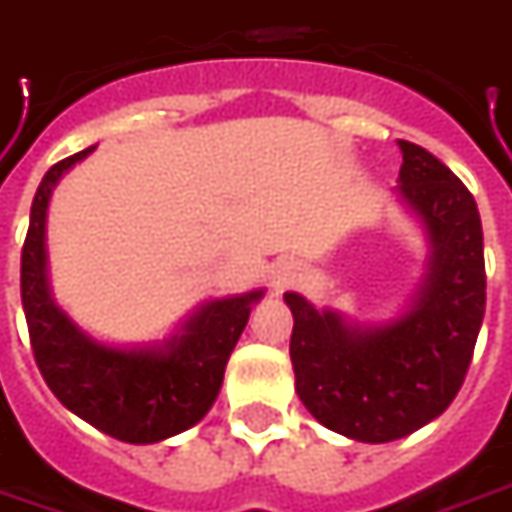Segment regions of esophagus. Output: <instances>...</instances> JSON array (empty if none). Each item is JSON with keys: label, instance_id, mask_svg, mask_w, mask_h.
<instances>
[{"label": "esophagus", "instance_id": "34e87169", "mask_svg": "<svg viewBox=\"0 0 512 512\" xmlns=\"http://www.w3.org/2000/svg\"><path fill=\"white\" fill-rule=\"evenodd\" d=\"M297 280H302V266L297 260H280V263L271 269V285H274L277 291L291 288Z\"/></svg>", "mask_w": 512, "mask_h": 512}]
</instances>
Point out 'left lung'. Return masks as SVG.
Masks as SVG:
<instances>
[{
    "label": "left lung",
    "mask_w": 512,
    "mask_h": 512,
    "mask_svg": "<svg viewBox=\"0 0 512 512\" xmlns=\"http://www.w3.org/2000/svg\"><path fill=\"white\" fill-rule=\"evenodd\" d=\"M398 198L429 243L423 280L401 314L356 322L288 291L291 364L305 409L358 443H389L431 423L457 398L485 316V252L474 196L415 142Z\"/></svg>",
    "instance_id": "left-lung-1"
}]
</instances>
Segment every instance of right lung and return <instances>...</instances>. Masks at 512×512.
Listing matches in <instances>:
<instances>
[{"mask_svg": "<svg viewBox=\"0 0 512 512\" xmlns=\"http://www.w3.org/2000/svg\"><path fill=\"white\" fill-rule=\"evenodd\" d=\"M92 151L95 145L52 165L38 184L22 249L24 316L33 356L52 395L103 434L148 446L182 434L210 412L252 305L266 291L201 302L159 342L109 344L78 328L52 300L47 207L55 184Z\"/></svg>", "mask_w": 512, "mask_h": 512, "instance_id": "add662e5", "label": "right lung"}]
</instances>
